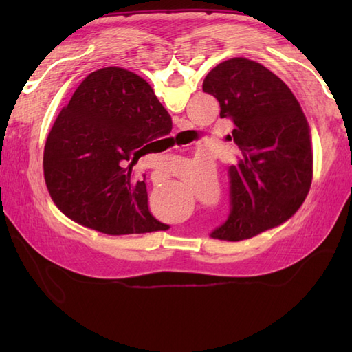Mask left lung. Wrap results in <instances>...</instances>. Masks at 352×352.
<instances>
[{
    "label": "left lung",
    "mask_w": 352,
    "mask_h": 352,
    "mask_svg": "<svg viewBox=\"0 0 352 352\" xmlns=\"http://www.w3.org/2000/svg\"><path fill=\"white\" fill-rule=\"evenodd\" d=\"M203 91L231 118L241 155L230 168L231 213L212 237L239 242L281 226L310 190L311 133L300 102L274 72L245 57L219 63Z\"/></svg>",
    "instance_id": "8db88e82"
}]
</instances>
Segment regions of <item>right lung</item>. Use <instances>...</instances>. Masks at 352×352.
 <instances>
[{"instance_id":"add662e5","label":"right lung","mask_w":352,"mask_h":352,"mask_svg":"<svg viewBox=\"0 0 352 352\" xmlns=\"http://www.w3.org/2000/svg\"><path fill=\"white\" fill-rule=\"evenodd\" d=\"M172 130V119L146 81L109 66L81 81L58 113L43 151L52 203L80 226L110 236L164 231L149 213L145 182L131 165Z\"/></svg>"}]
</instances>
